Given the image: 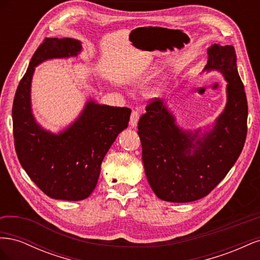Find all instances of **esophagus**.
Masks as SVG:
<instances>
[{
	"mask_svg": "<svg viewBox=\"0 0 260 260\" xmlns=\"http://www.w3.org/2000/svg\"><path fill=\"white\" fill-rule=\"evenodd\" d=\"M139 118H140V115L138 112L133 111L132 114H131V117H130V121H129V124L131 128H136L138 125V121H139Z\"/></svg>",
	"mask_w": 260,
	"mask_h": 260,
	"instance_id": "obj_1",
	"label": "esophagus"
}]
</instances>
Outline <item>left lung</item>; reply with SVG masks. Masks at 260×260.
<instances>
[{
  "mask_svg": "<svg viewBox=\"0 0 260 260\" xmlns=\"http://www.w3.org/2000/svg\"><path fill=\"white\" fill-rule=\"evenodd\" d=\"M204 72H218L226 103L211 128L184 130L166 102L155 99L139 120L145 175L158 199L187 203L203 199L221 182L239 158L247 132V100L232 45L211 44Z\"/></svg>",
  "mask_w": 260,
  "mask_h": 260,
  "instance_id": "obj_1",
  "label": "left lung"
}]
</instances>
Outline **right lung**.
<instances>
[{"instance_id":"obj_1","label":"right lung","mask_w":260,"mask_h":260,"mask_svg":"<svg viewBox=\"0 0 260 260\" xmlns=\"http://www.w3.org/2000/svg\"><path fill=\"white\" fill-rule=\"evenodd\" d=\"M79 40L49 38L39 46L20 80L13 103L15 149L21 167L42 192L54 200L82 201L96 186L101 165L121 131L131 109L98 104L89 100L77 119L53 133L36 120L31 105V81L36 67L53 58L78 56Z\"/></svg>"}]
</instances>
